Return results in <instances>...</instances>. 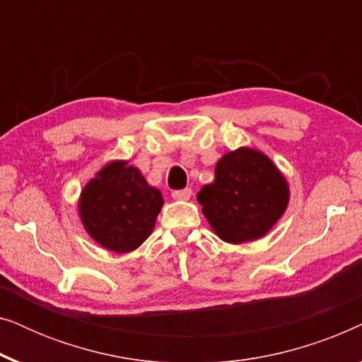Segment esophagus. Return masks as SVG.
Masks as SVG:
<instances>
[{"label": "esophagus", "instance_id": "obj_1", "mask_svg": "<svg viewBox=\"0 0 362 362\" xmlns=\"http://www.w3.org/2000/svg\"><path fill=\"white\" fill-rule=\"evenodd\" d=\"M171 197L176 201H187L191 197V189L186 187V189H180V191H173Z\"/></svg>", "mask_w": 362, "mask_h": 362}]
</instances>
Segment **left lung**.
Returning <instances> with one entry per match:
<instances>
[{
	"label": "left lung",
	"mask_w": 362,
	"mask_h": 362,
	"mask_svg": "<svg viewBox=\"0 0 362 362\" xmlns=\"http://www.w3.org/2000/svg\"><path fill=\"white\" fill-rule=\"evenodd\" d=\"M216 180L197 192V202L214 234L227 244L262 239L290 201V187L274 161L255 148L226 153Z\"/></svg>",
	"instance_id": "left-lung-1"
}]
</instances>
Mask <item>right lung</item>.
Listing matches in <instances>:
<instances>
[{"label":"right lung","mask_w":362,"mask_h":362,"mask_svg":"<svg viewBox=\"0 0 362 362\" xmlns=\"http://www.w3.org/2000/svg\"><path fill=\"white\" fill-rule=\"evenodd\" d=\"M77 207L83 229L98 245L128 254L150 237L163 196L138 168L115 160L83 186Z\"/></svg>","instance_id":"add662e5"}]
</instances>
